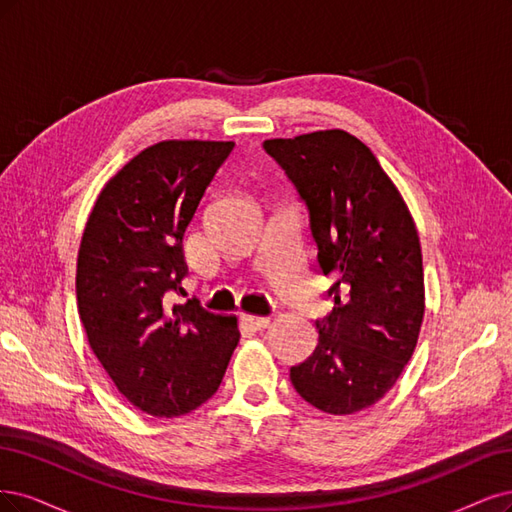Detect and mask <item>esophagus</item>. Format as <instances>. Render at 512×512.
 Returning a JSON list of instances; mask_svg holds the SVG:
<instances>
[{"mask_svg": "<svg viewBox=\"0 0 512 512\" xmlns=\"http://www.w3.org/2000/svg\"><path fill=\"white\" fill-rule=\"evenodd\" d=\"M242 323L246 327L255 329V332H261V329L270 327V319L268 317H253V315H242Z\"/></svg>", "mask_w": 512, "mask_h": 512, "instance_id": "1", "label": "esophagus"}]
</instances>
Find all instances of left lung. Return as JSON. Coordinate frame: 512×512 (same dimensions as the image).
I'll use <instances>...</instances> for the list:
<instances>
[{
	"mask_svg": "<svg viewBox=\"0 0 512 512\" xmlns=\"http://www.w3.org/2000/svg\"><path fill=\"white\" fill-rule=\"evenodd\" d=\"M310 210L319 266L336 283L319 344L291 368L302 398L327 415L370 408L415 353L425 315L423 257L415 219L370 148L344 129L272 138Z\"/></svg>",
	"mask_w": 512,
	"mask_h": 512,
	"instance_id": "left-lung-1",
	"label": "left lung"
}]
</instances>
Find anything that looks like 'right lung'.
Listing matches in <instances>:
<instances>
[{"label":"right lung","instance_id":"obj_1","mask_svg":"<svg viewBox=\"0 0 512 512\" xmlns=\"http://www.w3.org/2000/svg\"><path fill=\"white\" fill-rule=\"evenodd\" d=\"M234 142L163 140L97 195L76 261V300L93 355L142 412L172 419L219 389L238 319L195 300L172 304L187 276L183 238Z\"/></svg>","mask_w":512,"mask_h":512}]
</instances>
